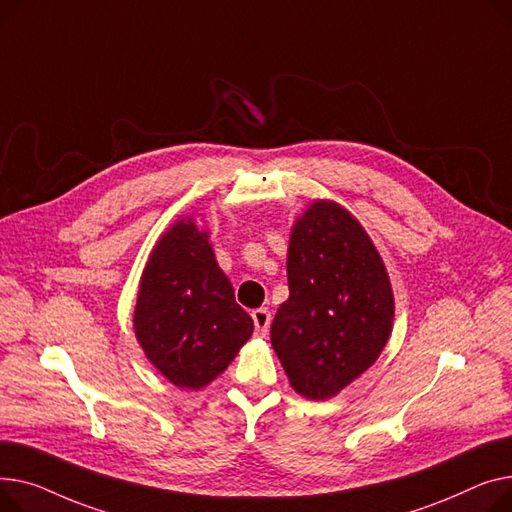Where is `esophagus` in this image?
I'll use <instances>...</instances> for the list:
<instances>
[{
	"label": "esophagus",
	"mask_w": 512,
	"mask_h": 512,
	"mask_svg": "<svg viewBox=\"0 0 512 512\" xmlns=\"http://www.w3.org/2000/svg\"><path fill=\"white\" fill-rule=\"evenodd\" d=\"M252 320H254L256 335L264 337L268 333V326H270V312L266 308H258L252 312Z\"/></svg>",
	"instance_id": "1"
}]
</instances>
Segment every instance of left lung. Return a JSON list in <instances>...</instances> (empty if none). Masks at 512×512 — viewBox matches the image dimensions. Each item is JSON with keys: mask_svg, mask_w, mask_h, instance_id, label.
Listing matches in <instances>:
<instances>
[{"mask_svg": "<svg viewBox=\"0 0 512 512\" xmlns=\"http://www.w3.org/2000/svg\"><path fill=\"white\" fill-rule=\"evenodd\" d=\"M289 299L270 343L299 395L324 401L362 376L384 349L395 302L372 239L345 208L314 202L287 254Z\"/></svg>", "mask_w": 512, "mask_h": 512, "instance_id": "1", "label": "left lung"}]
</instances>
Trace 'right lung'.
<instances>
[{"label": "right lung", "mask_w": 512, "mask_h": 512, "mask_svg": "<svg viewBox=\"0 0 512 512\" xmlns=\"http://www.w3.org/2000/svg\"><path fill=\"white\" fill-rule=\"evenodd\" d=\"M134 330L155 368L192 390L213 382L250 339L254 322L192 219L177 221L150 254Z\"/></svg>", "instance_id": "right-lung-1"}]
</instances>
